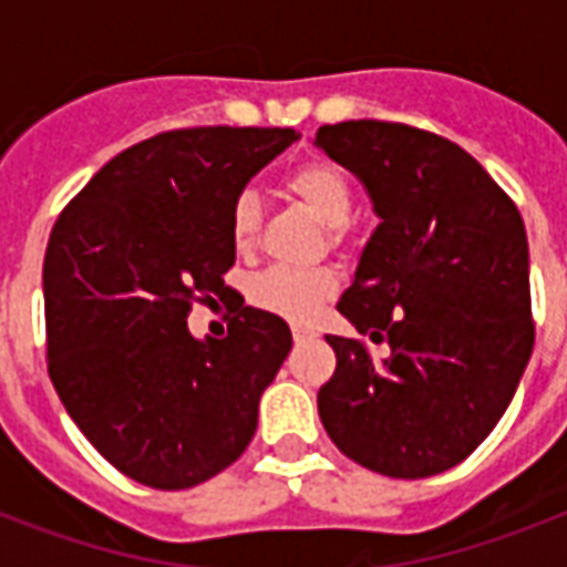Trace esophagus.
Masks as SVG:
<instances>
[{
  "label": "esophagus",
  "instance_id": "34e87169",
  "mask_svg": "<svg viewBox=\"0 0 567 567\" xmlns=\"http://www.w3.org/2000/svg\"><path fill=\"white\" fill-rule=\"evenodd\" d=\"M291 336H293V341H306V338H315V332L306 327H291Z\"/></svg>",
  "mask_w": 567,
  "mask_h": 567
}]
</instances>
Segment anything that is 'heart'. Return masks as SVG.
Wrapping results in <instances>:
<instances>
[{
	"label": "heart",
	"mask_w": 567,
	"mask_h": 567,
	"mask_svg": "<svg viewBox=\"0 0 567 567\" xmlns=\"http://www.w3.org/2000/svg\"><path fill=\"white\" fill-rule=\"evenodd\" d=\"M285 190L318 217L332 238L341 235L353 217V185L341 167L329 162H306L285 176ZM261 226V203L252 190H240L229 208V238L238 252L256 247ZM338 291V276L327 267H270L249 285V300L258 309L291 323H311Z\"/></svg>",
	"instance_id": "obj_1"
}]
</instances>
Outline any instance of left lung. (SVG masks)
<instances>
[{"mask_svg": "<svg viewBox=\"0 0 567 567\" xmlns=\"http://www.w3.org/2000/svg\"><path fill=\"white\" fill-rule=\"evenodd\" d=\"M315 144L359 176L377 231L327 336L336 373L318 391L336 447L368 471L423 480L456 467L497 426L533 353L529 247L518 208L453 141L382 120L320 126Z\"/></svg>", "mask_w": 567, "mask_h": 567, "instance_id": "obj_1", "label": "left lung"}]
</instances>
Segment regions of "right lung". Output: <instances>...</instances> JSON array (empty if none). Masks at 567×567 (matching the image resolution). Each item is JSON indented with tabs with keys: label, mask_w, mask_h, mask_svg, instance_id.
Masks as SVG:
<instances>
[{
	"label": "right lung",
	"mask_w": 567,
	"mask_h": 567,
	"mask_svg": "<svg viewBox=\"0 0 567 567\" xmlns=\"http://www.w3.org/2000/svg\"><path fill=\"white\" fill-rule=\"evenodd\" d=\"M293 128H176L128 146L52 226L43 258L49 377L84 439L135 483L190 488L247 450L291 329L240 300L226 338L194 302L231 297V199Z\"/></svg>",
	"instance_id": "obj_1"
}]
</instances>
